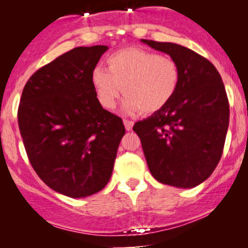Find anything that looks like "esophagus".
Segmentation results:
<instances>
[{"instance_id":"1","label":"esophagus","mask_w":248,"mask_h":248,"mask_svg":"<svg viewBox=\"0 0 248 248\" xmlns=\"http://www.w3.org/2000/svg\"><path fill=\"white\" fill-rule=\"evenodd\" d=\"M123 122H124V125H125L126 130H131V129H133L134 122H131V120H129V119H124Z\"/></svg>"}]
</instances>
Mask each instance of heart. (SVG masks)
Here are the masks:
<instances>
[{
  "mask_svg": "<svg viewBox=\"0 0 248 248\" xmlns=\"http://www.w3.org/2000/svg\"><path fill=\"white\" fill-rule=\"evenodd\" d=\"M105 63L108 71L98 65L91 74L98 102L105 109H113L124 93L128 113H156L170 103L179 88L180 67L168 54L130 47L109 54Z\"/></svg>",
  "mask_w": 248,
  "mask_h": 248,
  "instance_id": "1",
  "label": "heart"
}]
</instances>
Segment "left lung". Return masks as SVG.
<instances>
[{"mask_svg":"<svg viewBox=\"0 0 248 248\" xmlns=\"http://www.w3.org/2000/svg\"><path fill=\"white\" fill-rule=\"evenodd\" d=\"M179 63L180 83L161 110L135 123L151 175L165 185L194 187L222 156L230 105L220 73L209 59L176 43L141 39Z\"/></svg>","mask_w":248,"mask_h":248,"instance_id":"1","label":"left lung"}]
</instances>
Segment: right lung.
I'll use <instances>...</instances> for the list:
<instances>
[{
	"label": "right lung",
	"mask_w": 248,
	"mask_h": 248,
	"mask_svg": "<svg viewBox=\"0 0 248 248\" xmlns=\"http://www.w3.org/2000/svg\"><path fill=\"white\" fill-rule=\"evenodd\" d=\"M107 46L77 47L26 83L18 126L34 171L52 190L85 198L104 189L125 128L103 109L91 82Z\"/></svg>",
	"instance_id": "add662e5"
}]
</instances>
